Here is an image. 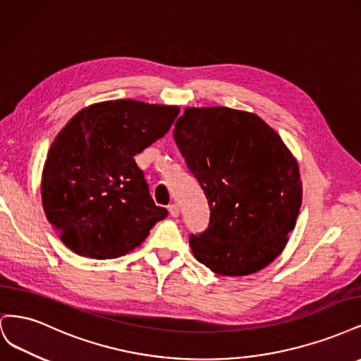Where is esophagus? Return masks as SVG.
Instances as JSON below:
<instances>
[{"mask_svg": "<svg viewBox=\"0 0 361 361\" xmlns=\"http://www.w3.org/2000/svg\"><path fill=\"white\" fill-rule=\"evenodd\" d=\"M169 212H170L171 216H178L179 215V206L176 203H171L169 206Z\"/></svg>", "mask_w": 361, "mask_h": 361, "instance_id": "esophagus-1", "label": "esophagus"}]
</instances>
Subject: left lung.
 <instances>
[{"label":"left lung","mask_w":361,"mask_h":361,"mask_svg":"<svg viewBox=\"0 0 361 361\" xmlns=\"http://www.w3.org/2000/svg\"><path fill=\"white\" fill-rule=\"evenodd\" d=\"M174 141L211 209L207 228L190 235L194 257L221 276L264 269L288 243L302 188L297 159L253 113L187 108Z\"/></svg>","instance_id":"left-lung-1"}]
</instances>
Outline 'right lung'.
Segmentation results:
<instances>
[{
  "mask_svg": "<svg viewBox=\"0 0 361 361\" xmlns=\"http://www.w3.org/2000/svg\"><path fill=\"white\" fill-rule=\"evenodd\" d=\"M178 106L133 99L93 104L54 140L42 173L48 221L76 255L116 259L167 216L134 157L169 133Z\"/></svg>",
  "mask_w": 361,
  "mask_h": 361,
  "instance_id": "1",
  "label": "right lung"
}]
</instances>
